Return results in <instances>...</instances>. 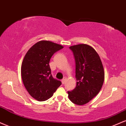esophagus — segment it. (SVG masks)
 I'll list each match as a JSON object with an SVG mask.
<instances>
[{"label": "esophagus", "mask_w": 126, "mask_h": 126, "mask_svg": "<svg viewBox=\"0 0 126 126\" xmlns=\"http://www.w3.org/2000/svg\"><path fill=\"white\" fill-rule=\"evenodd\" d=\"M65 81H66V79H65V78H63V79H62V80H61L62 84H64V83H65Z\"/></svg>", "instance_id": "34e87169"}]
</instances>
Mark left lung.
I'll return each instance as SVG.
<instances>
[{"instance_id": "8db88e82", "label": "left lung", "mask_w": 126, "mask_h": 126, "mask_svg": "<svg viewBox=\"0 0 126 126\" xmlns=\"http://www.w3.org/2000/svg\"><path fill=\"white\" fill-rule=\"evenodd\" d=\"M75 61L76 87L68 91L69 100L77 105L88 103L100 92L104 80V71L98 54L87 44L71 46Z\"/></svg>"}]
</instances>
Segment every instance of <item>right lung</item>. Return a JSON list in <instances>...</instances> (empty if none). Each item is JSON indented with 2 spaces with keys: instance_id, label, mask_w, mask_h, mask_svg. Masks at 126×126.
<instances>
[{
  "instance_id": "obj_1",
  "label": "right lung",
  "mask_w": 126,
  "mask_h": 126,
  "mask_svg": "<svg viewBox=\"0 0 126 126\" xmlns=\"http://www.w3.org/2000/svg\"><path fill=\"white\" fill-rule=\"evenodd\" d=\"M63 48L51 41H41L25 55L21 66L22 79L28 92L35 100H48L61 85L60 81L52 76L49 63L52 56Z\"/></svg>"
}]
</instances>
